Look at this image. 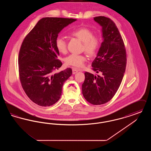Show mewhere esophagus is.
Listing matches in <instances>:
<instances>
[{
	"instance_id": "obj_1",
	"label": "esophagus",
	"mask_w": 151,
	"mask_h": 151,
	"mask_svg": "<svg viewBox=\"0 0 151 151\" xmlns=\"http://www.w3.org/2000/svg\"><path fill=\"white\" fill-rule=\"evenodd\" d=\"M82 71L83 70H80H80H79V69H77V68H72V73H73V74H75V73H76L78 72V71Z\"/></svg>"
}]
</instances>
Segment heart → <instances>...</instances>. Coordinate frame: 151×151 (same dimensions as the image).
<instances>
[{
	"mask_svg": "<svg viewBox=\"0 0 151 151\" xmlns=\"http://www.w3.org/2000/svg\"><path fill=\"white\" fill-rule=\"evenodd\" d=\"M71 35L84 43L83 50L88 56L93 57L97 53L100 46V40L97 37L93 36V32L91 29L85 27L80 28L72 32ZM55 43L59 52L62 54L66 53L67 43L63 37H57ZM86 60V57L84 55L78 54H71L65 59L67 65L76 67L83 66Z\"/></svg>",
	"mask_w": 151,
	"mask_h": 151,
	"instance_id": "obj_1",
	"label": "heart"
}]
</instances>
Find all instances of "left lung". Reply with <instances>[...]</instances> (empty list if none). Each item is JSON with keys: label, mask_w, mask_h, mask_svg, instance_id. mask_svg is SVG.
Here are the masks:
<instances>
[{"label": "left lung", "mask_w": 151, "mask_h": 151, "mask_svg": "<svg viewBox=\"0 0 151 151\" xmlns=\"http://www.w3.org/2000/svg\"><path fill=\"white\" fill-rule=\"evenodd\" d=\"M94 20L102 27L103 41L92 63L93 70L100 75L85 72L82 93L89 103L102 105L115 95L120 86L126 66V53L122 37L115 24L105 16Z\"/></svg>", "instance_id": "1"}]
</instances>
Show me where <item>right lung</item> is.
Returning <instances> with one entry per match:
<instances>
[{"mask_svg": "<svg viewBox=\"0 0 151 151\" xmlns=\"http://www.w3.org/2000/svg\"><path fill=\"white\" fill-rule=\"evenodd\" d=\"M76 19L44 17L24 40L19 55V71L23 89L29 99L41 106H50L60 98L65 81L72 69L53 74L62 65L55 41L58 34Z\"/></svg>", "mask_w": 151, "mask_h": 151, "instance_id": "obj_1", "label": "right lung"}]
</instances>
